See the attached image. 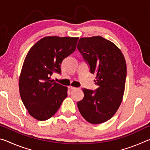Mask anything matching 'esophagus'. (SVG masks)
Wrapping results in <instances>:
<instances>
[{
	"instance_id": "34e87169",
	"label": "esophagus",
	"mask_w": 150,
	"mask_h": 150,
	"mask_svg": "<svg viewBox=\"0 0 150 150\" xmlns=\"http://www.w3.org/2000/svg\"><path fill=\"white\" fill-rule=\"evenodd\" d=\"M68 88H69L70 90H74V89H76V87H73V86H69V87H68Z\"/></svg>"
}]
</instances>
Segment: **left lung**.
<instances>
[{"label":"left lung","mask_w":150,"mask_h":150,"mask_svg":"<svg viewBox=\"0 0 150 150\" xmlns=\"http://www.w3.org/2000/svg\"><path fill=\"white\" fill-rule=\"evenodd\" d=\"M77 49L96 73L95 91L82 88L84 97L77 103L81 115L89 123L97 124L115 115L124 95L126 64L122 53L112 42L101 36L81 38Z\"/></svg>","instance_id":"8db88e82"}]
</instances>
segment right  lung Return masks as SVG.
Here are the masks:
<instances>
[{"label": "right lung", "instance_id": "add662e5", "mask_svg": "<svg viewBox=\"0 0 150 150\" xmlns=\"http://www.w3.org/2000/svg\"><path fill=\"white\" fill-rule=\"evenodd\" d=\"M79 38L48 36L30 48L19 79L22 103L32 117L46 120L54 116L67 96V87L51 80L61 73V63L74 52Z\"/></svg>", "mask_w": 150, "mask_h": 150}]
</instances>
